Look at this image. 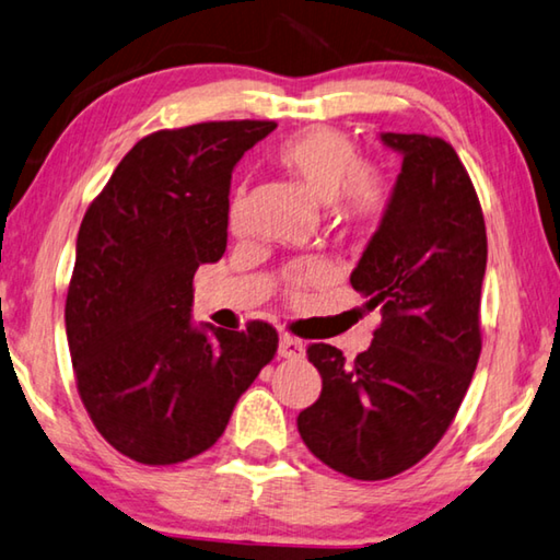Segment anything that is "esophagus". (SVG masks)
<instances>
[{"label":"esophagus","mask_w":560,"mask_h":560,"mask_svg":"<svg viewBox=\"0 0 560 560\" xmlns=\"http://www.w3.org/2000/svg\"><path fill=\"white\" fill-rule=\"evenodd\" d=\"M278 354L285 357V360H298V357L305 354V345L295 340V337H290V335H280Z\"/></svg>","instance_id":"1"}]
</instances>
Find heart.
Instances as JSON below:
<instances>
[{
    "label": "heart",
    "instance_id": "1",
    "mask_svg": "<svg viewBox=\"0 0 560 560\" xmlns=\"http://www.w3.org/2000/svg\"><path fill=\"white\" fill-rule=\"evenodd\" d=\"M275 161L298 178L319 203H332L345 223L366 225L384 215L392 200V183L380 168L360 166V149L350 136L315 126L280 143ZM247 215L245 190L237 188L228 203V225L243 233Z\"/></svg>",
    "mask_w": 560,
    "mask_h": 560
}]
</instances>
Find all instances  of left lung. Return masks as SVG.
I'll list each match as a JSON object with an SVG mask.
<instances>
[{
  "label": "left lung",
  "mask_w": 560,
  "mask_h": 560,
  "mask_svg": "<svg viewBox=\"0 0 560 560\" xmlns=\"http://www.w3.org/2000/svg\"><path fill=\"white\" fill-rule=\"evenodd\" d=\"M401 155L389 208L350 282L382 307L370 350L307 347L323 377L298 432L329 469L380 481L424 459L459 411L481 354L487 228L459 155L424 133H380Z\"/></svg>",
  "instance_id": "8db88e82"
}]
</instances>
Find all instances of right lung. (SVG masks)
I'll return each mask as SVG.
<instances>
[{
  "instance_id": "add662e5",
  "label": "right lung",
  "mask_w": 560,
  "mask_h": 560,
  "mask_svg": "<svg viewBox=\"0 0 560 560\" xmlns=\"http://www.w3.org/2000/svg\"><path fill=\"white\" fill-rule=\"evenodd\" d=\"M272 121L159 131L128 151L89 206L67 295V340L98 434L151 466L203 454L278 350L268 323L196 325L194 275L228 245L235 163Z\"/></svg>"
}]
</instances>
